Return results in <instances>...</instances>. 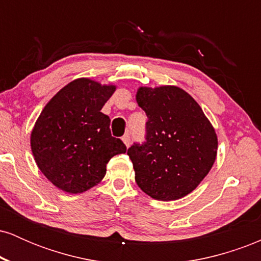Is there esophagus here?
Here are the masks:
<instances>
[{
  "mask_svg": "<svg viewBox=\"0 0 261 261\" xmlns=\"http://www.w3.org/2000/svg\"><path fill=\"white\" fill-rule=\"evenodd\" d=\"M121 140H122V142L125 143V146H126V147H128V146H130L131 139H130V136H128V135H124Z\"/></svg>",
  "mask_w": 261,
  "mask_h": 261,
  "instance_id": "obj_1",
  "label": "esophagus"
}]
</instances>
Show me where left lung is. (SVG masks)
<instances>
[{
  "label": "left lung",
  "instance_id": "1",
  "mask_svg": "<svg viewBox=\"0 0 261 261\" xmlns=\"http://www.w3.org/2000/svg\"><path fill=\"white\" fill-rule=\"evenodd\" d=\"M136 101L148 121L145 145L127 149L135 180L154 200L181 199L199 187L216 161L215 127L180 87H139Z\"/></svg>",
  "mask_w": 261,
  "mask_h": 261
}]
</instances>
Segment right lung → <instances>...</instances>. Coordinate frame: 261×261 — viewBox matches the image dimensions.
I'll return each mask as SVG.
<instances>
[{"instance_id":"1","label":"right lung","mask_w":261,"mask_h":261,"mask_svg":"<svg viewBox=\"0 0 261 261\" xmlns=\"http://www.w3.org/2000/svg\"><path fill=\"white\" fill-rule=\"evenodd\" d=\"M115 85L81 77L49 100L35 121L31 148L40 172L60 190L82 194L98 185L114 155L126 146L110 134L109 116L100 112Z\"/></svg>"}]
</instances>
